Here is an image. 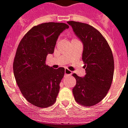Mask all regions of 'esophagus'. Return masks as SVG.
I'll use <instances>...</instances> for the list:
<instances>
[{"mask_svg": "<svg viewBox=\"0 0 128 128\" xmlns=\"http://www.w3.org/2000/svg\"><path fill=\"white\" fill-rule=\"evenodd\" d=\"M71 74H72V72L71 71H69L68 69H65V71H64L65 76H70L71 75Z\"/></svg>", "mask_w": 128, "mask_h": 128, "instance_id": "obj_1", "label": "esophagus"}]
</instances>
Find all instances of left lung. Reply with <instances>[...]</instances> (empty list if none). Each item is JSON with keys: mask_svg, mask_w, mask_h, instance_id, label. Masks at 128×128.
<instances>
[{"mask_svg": "<svg viewBox=\"0 0 128 128\" xmlns=\"http://www.w3.org/2000/svg\"><path fill=\"white\" fill-rule=\"evenodd\" d=\"M83 46L82 59L86 75L76 79L73 88L76 101L86 106H94L104 99L112 86L114 61L112 50L103 36L89 24L68 22Z\"/></svg>", "mask_w": 128, "mask_h": 128, "instance_id": "8db88e82", "label": "left lung"}]
</instances>
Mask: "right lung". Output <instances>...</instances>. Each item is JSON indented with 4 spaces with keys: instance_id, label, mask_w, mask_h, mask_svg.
I'll return each instance as SVG.
<instances>
[{
    "instance_id": "add662e5",
    "label": "right lung",
    "mask_w": 128,
    "mask_h": 128,
    "mask_svg": "<svg viewBox=\"0 0 128 128\" xmlns=\"http://www.w3.org/2000/svg\"><path fill=\"white\" fill-rule=\"evenodd\" d=\"M69 27L64 23L48 22L36 26L20 42L13 63L17 86L25 99L41 108L52 105L60 91L64 68L54 69L46 64L59 36Z\"/></svg>"
}]
</instances>
